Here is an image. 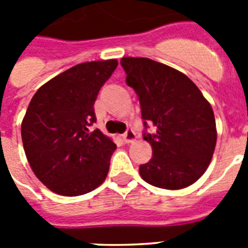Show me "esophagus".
<instances>
[{
    "mask_svg": "<svg viewBox=\"0 0 248 248\" xmlns=\"http://www.w3.org/2000/svg\"><path fill=\"white\" fill-rule=\"evenodd\" d=\"M122 139H124L126 143H132V141L136 139V135L135 132H134V130H132V128H127L126 132L122 135Z\"/></svg>",
    "mask_w": 248,
    "mask_h": 248,
    "instance_id": "obj_1",
    "label": "esophagus"
}]
</instances>
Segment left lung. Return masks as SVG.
Here are the masks:
<instances>
[{
    "mask_svg": "<svg viewBox=\"0 0 248 248\" xmlns=\"http://www.w3.org/2000/svg\"><path fill=\"white\" fill-rule=\"evenodd\" d=\"M126 83L139 97L144 131L153 157L140 165L148 184L162 189H183L196 183L211 162L215 151L214 110L200 89L184 73L148 58L121 59Z\"/></svg>",
    "mask_w": 248,
    "mask_h": 248,
    "instance_id": "obj_1",
    "label": "left lung"
}]
</instances>
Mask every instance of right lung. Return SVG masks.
<instances>
[{
	"label": "right lung",
	"instance_id": "add662e5",
	"mask_svg": "<svg viewBox=\"0 0 248 248\" xmlns=\"http://www.w3.org/2000/svg\"><path fill=\"white\" fill-rule=\"evenodd\" d=\"M118 65L116 59L69 68L37 90L21 122L29 166L54 193L82 196L105 180L116 144L100 130L93 104Z\"/></svg>",
	"mask_w": 248,
	"mask_h": 248
}]
</instances>
